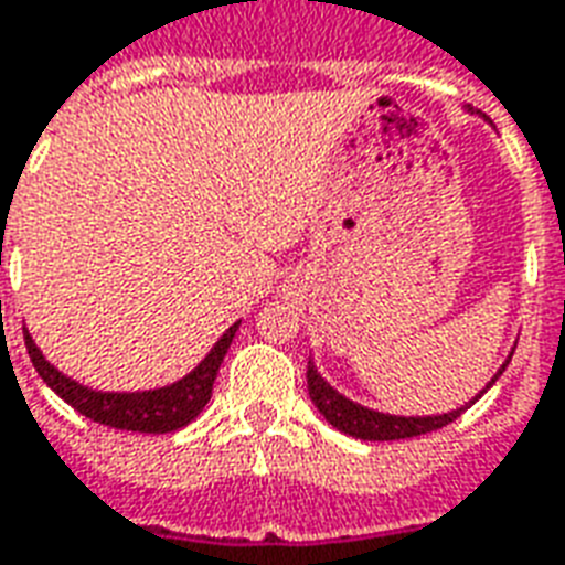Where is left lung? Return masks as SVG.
Listing matches in <instances>:
<instances>
[{"instance_id":"8db88e82","label":"left lung","mask_w":565,"mask_h":565,"mask_svg":"<svg viewBox=\"0 0 565 565\" xmlns=\"http://www.w3.org/2000/svg\"><path fill=\"white\" fill-rule=\"evenodd\" d=\"M507 364H510V361H507ZM507 364L498 370V376L507 370ZM492 382H489V385H492ZM308 394H311L313 406L320 408V415L326 417L331 426H338L340 433H347V436L352 438H364V441H397V438H415V436H424V433H436V429H441V426L454 424L456 417L471 406V403H468L465 408H456V412L433 415V417L382 415V412L364 408L359 406V403H352V399L343 397V394H338V391H334V387H331L320 373H317L313 361H308Z\"/></svg>"}]
</instances>
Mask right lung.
I'll list each match as a JSON object with an SVG mask.
<instances>
[{
    "instance_id": "1",
    "label": "right lung",
    "mask_w": 565,
    "mask_h": 565,
    "mask_svg": "<svg viewBox=\"0 0 565 565\" xmlns=\"http://www.w3.org/2000/svg\"><path fill=\"white\" fill-rule=\"evenodd\" d=\"M236 329H239V322H234L218 338L210 355L189 376H183L174 385L157 387V391H136V394H106V391H92V387L79 385L43 359L25 329L23 338L38 376L53 387L64 403H71L79 415L92 417L94 424L115 426V429H127V433H174L180 426L192 424L213 397V382L218 376V367L225 361V352Z\"/></svg>"
}]
</instances>
